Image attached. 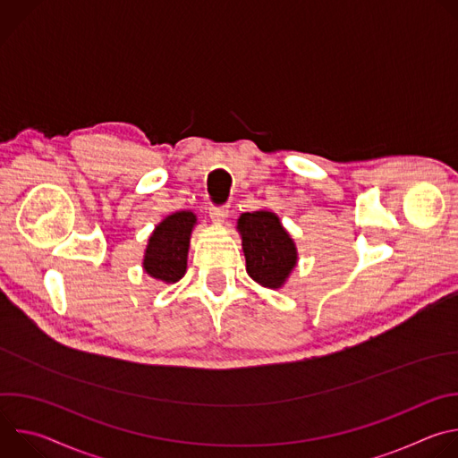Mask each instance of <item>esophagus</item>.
Instances as JSON below:
<instances>
[{
    "label": "esophagus",
    "instance_id": "34e87169",
    "mask_svg": "<svg viewBox=\"0 0 458 458\" xmlns=\"http://www.w3.org/2000/svg\"><path fill=\"white\" fill-rule=\"evenodd\" d=\"M226 216H228V207H226V205H219V207L212 205V207H210V217H212L216 223H223V221L226 219Z\"/></svg>",
    "mask_w": 458,
    "mask_h": 458
}]
</instances>
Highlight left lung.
I'll list each match as a JSON object with an SVG mask.
<instances>
[{"instance_id": "left-lung-1", "label": "left lung", "mask_w": 458, "mask_h": 458, "mask_svg": "<svg viewBox=\"0 0 458 458\" xmlns=\"http://www.w3.org/2000/svg\"><path fill=\"white\" fill-rule=\"evenodd\" d=\"M239 233L248 276L267 288H281L297 263V250L272 212H253L239 217Z\"/></svg>"}]
</instances>
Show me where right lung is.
<instances>
[{"mask_svg":"<svg viewBox=\"0 0 458 458\" xmlns=\"http://www.w3.org/2000/svg\"><path fill=\"white\" fill-rule=\"evenodd\" d=\"M193 225L191 212H175L156 226L143 263L148 276L163 283H175L184 276Z\"/></svg>","mask_w":458,"mask_h":458,"instance_id":"add662e5","label":"right lung"}]
</instances>
